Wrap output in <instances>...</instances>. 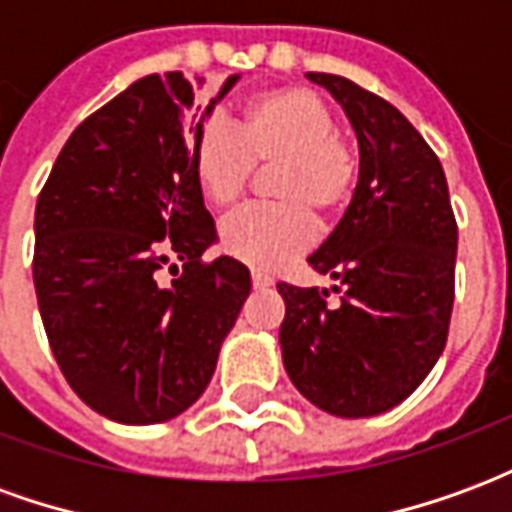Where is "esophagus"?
Masks as SVG:
<instances>
[{"instance_id":"obj_1","label":"esophagus","mask_w":512,"mask_h":512,"mask_svg":"<svg viewBox=\"0 0 512 512\" xmlns=\"http://www.w3.org/2000/svg\"><path fill=\"white\" fill-rule=\"evenodd\" d=\"M252 285H255V288H268V285H274V282H271V277H266V274L252 271Z\"/></svg>"}]
</instances>
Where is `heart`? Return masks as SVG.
Returning a JSON list of instances; mask_svg holds the SVG:
<instances>
[{"label":"heart","instance_id":"heart-1","mask_svg":"<svg viewBox=\"0 0 512 512\" xmlns=\"http://www.w3.org/2000/svg\"><path fill=\"white\" fill-rule=\"evenodd\" d=\"M205 202L227 211L244 200L255 167H277V205L246 208L222 224V249L260 271H277L315 241V219L343 211L356 186V153L337 134L332 109L307 87H274L238 109L230 131L208 123L191 145Z\"/></svg>","mask_w":512,"mask_h":512}]
</instances>
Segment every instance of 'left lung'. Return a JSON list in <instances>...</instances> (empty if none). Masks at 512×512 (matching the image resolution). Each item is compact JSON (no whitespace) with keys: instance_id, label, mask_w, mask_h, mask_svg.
<instances>
[{"instance_id":"obj_1","label":"left lung","mask_w":512,"mask_h":512,"mask_svg":"<svg viewBox=\"0 0 512 512\" xmlns=\"http://www.w3.org/2000/svg\"><path fill=\"white\" fill-rule=\"evenodd\" d=\"M343 106L359 142L348 211L310 257L329 290L279 282L282 365L312 406L334 417L384 414L439 362L455 296L458 227L439 158L395 106L334 73H307Z\"/></svg>"}]
</instances>
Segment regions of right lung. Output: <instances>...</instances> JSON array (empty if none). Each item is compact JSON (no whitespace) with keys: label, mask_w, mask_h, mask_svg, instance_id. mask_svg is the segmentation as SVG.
Instances as JSON below:
<instances>
[{"label":"right lung","mask_w":512,"mask_h":512,"mask_svg":"<svg viewBox=\"0 0 512 512\" xmlns=\"http://www.w3.org/2000/svg\"><path fill=\"white\" fill-rule=\"evenodd\" d=\"M202 82L150 73L76 128L35 208L32 277L62 376L123 425L178 417L211 384L219 348L252 290L244 263L216 257V224L194 178ZM178 259L184 266L177 271ZM169 265L179 277L157 282Z\"/></svg>","instance_id":"1"}]
</instances>
